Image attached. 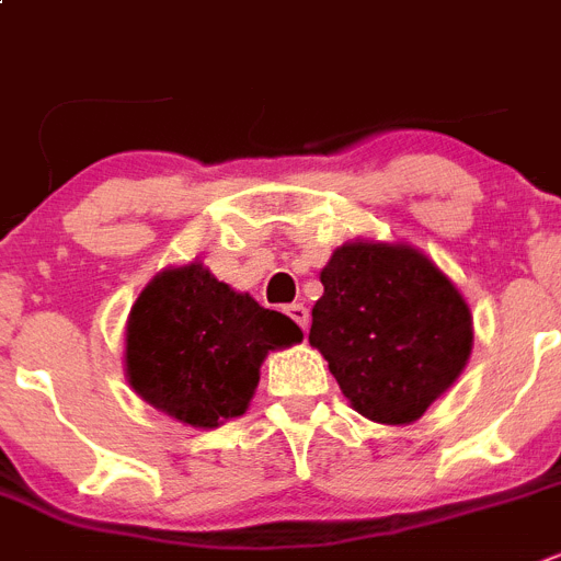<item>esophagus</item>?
I'll return each instance as SVG.
<instances>
[{"label":"esophagus","instance_id":"obj_1","mask_svg":"<svg viewBox=\"0 0 561 561\" xmlns=\"http://www.w3.org/2000/svg\"><path fill=\"white\" fill-rule=\"evenodd\" d=\"M286 314L291 317V322H297V325L302 328V333L308 331V322H311V314H308V308L302 306V302H291V306L286 308Z\"/></svg>","mask_w":561,"mask_h":561}]
</instances>
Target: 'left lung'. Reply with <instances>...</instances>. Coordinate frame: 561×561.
Segmentation results:
<instances>
[{
  "instance_id": "left-lung-1",
  "label": "left lung",
  "mask_w": 561,
  "mask_h": 561,
  "mask_svg": "<svg viewBox=\"0 0 561 561\" xmlns=\"http://www.w3.org/2000/svg\"><path fill=\"white\" fill-rule=\"evenodd\" d=\"M320 280L308 342L344 398L375 423L423 417L470 356L465 297L409 244L339 247Z\"/></svg>"
}]
</instances>
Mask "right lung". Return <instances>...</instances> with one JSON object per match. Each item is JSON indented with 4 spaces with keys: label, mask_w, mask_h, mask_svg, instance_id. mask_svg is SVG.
Wrapping results in <instances>:
<instances>
[{
    "label": "right lung",
    "mask_w": 561,
    "mask_h": 561,
    "mask_svg": "<svg viewBox=\"0 0 561 561\" xmlns=\"http://www.w3.org/2000/svg\"><path fill=\"white\" fill-rule=\"evenodd\" d=\"M280 311L219 284L203 264L167 270L127 320V378L147 403L194 428L244 414L270 351L300 342Z\"/></svg>",
    "instance_id": "add662e5"
}]
</instances>
